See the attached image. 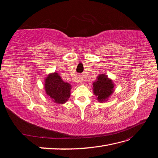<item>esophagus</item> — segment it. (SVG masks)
<instances>
[{
    "instance_id": "1",
    "label": "esophagus",
    "mask_w": 158,
    "mask_h": 158,
    "mask_svg": "<svg viewBox=\"0 0 158 158\" xmlns=\"http://www.w3.org/2000/svg\"><path fill=\"white\" fill-rule=\"evenodd\" d=\"M80 83H82L84 82V79H83L82 77L80 78Z\"/></svg>"
}]
</instances>
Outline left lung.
<instances>
[{"instance_id": "1", "label": "left lung", "mask_w": 158, "mask_h": 158, "mask_svg": "<svg viewBox=\"0 0 158 158\" xmlns=\"http://www.w3.org/2000/svg\"><path fill=\"white\" fill-rule=\"evenodd\" d=\"M114 84L111 79L106 74H101L97 76L96 80L93 83V92L96 95L98 101L103 103L114 92Z\"/></svg>"}]
</instances>
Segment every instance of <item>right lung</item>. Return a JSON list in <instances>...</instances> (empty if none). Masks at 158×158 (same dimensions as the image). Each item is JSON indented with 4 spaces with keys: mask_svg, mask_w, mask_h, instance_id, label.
I'll list each match as a JSON object with an SVG mask.
<instances>
[{
    "mask_svg": "<svg viewBox=\"0 0 158 158\" xmlns=\"http://www.w3.org/2000/svg\"><path fill=\"white\" fill-rule=\"evenodd\" d=\"M45 91L46 94L56 103L63 104L68 101L70 96L71 85L62 80L57 73H52L45 80Z\"/></svg>",
    "mask_w": 158,
    "mask_h": 158,
    "instance_id": "1",
    "label": "right lung"
}]
</instances>
